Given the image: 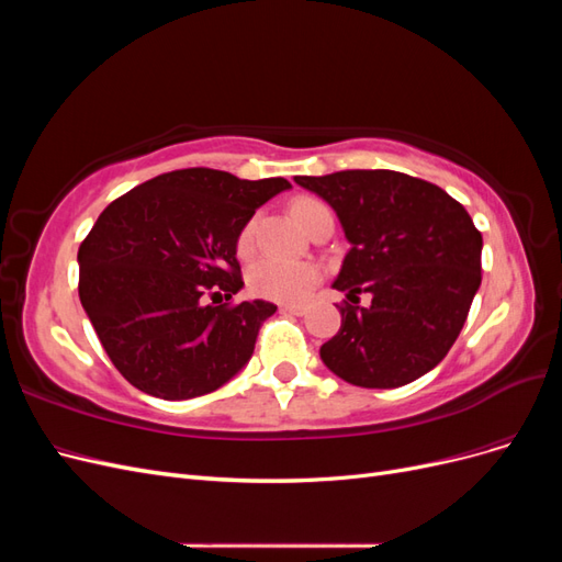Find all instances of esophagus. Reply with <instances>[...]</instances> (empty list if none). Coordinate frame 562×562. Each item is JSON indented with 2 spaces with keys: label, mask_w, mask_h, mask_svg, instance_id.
I'll list each match as a JSON object with an SVG mask.
<instances>
[{
  "label": "esophagus",
  "mask_w": 562,
  "mask_h": 562,
  "mask_svg": "<svg viewBox=\"0 0 562 562\" xmlns=\"http://www.w3.org/2000/svg\"><path fill=\"white\" fill-rule=\"evenodd\" d=\"M279 310L288 312V314H304L302 304H279Z\"/></svg>",
  "instance_id": "obj_1"
}]
</instances>
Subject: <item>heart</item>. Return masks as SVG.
<instances>
[{
	"label": "heart",
	"mask_w": 562,
	"mask_h": 562,
	"mask_svg": "<svg viewBox=\"0 0 562 562\" xmlns=\"http://www.w3.org/2000/svg\"><path fill=\"white\" fill-rule=\"evenodd\" d=\"M291 215L302 229H312L318 220L333 217L330 209L316 196H295L291 201ZM255 232H258V220L250 217L236 236V255L239 258H250L255 250ZM321 281V269L310 260H279L265 258L255 262L248 271V288L252 295L279 300V302H295L307 297L314 285Z\"/></svg>",
	"instance_id": "heart-1"
}]
</instances>
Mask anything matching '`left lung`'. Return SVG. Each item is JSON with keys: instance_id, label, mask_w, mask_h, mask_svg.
Returning a JSON list of instances; mask_svg holds the SVG:
<instances>
[{"instance_id": "obj_1", "label": "left lung", "mask_w": 562, "mask_h": 562, "mask_svg": "<svg viewBox=\"0 0 562 562\" xmlns=\"http://www.w3.org/2000/svg\"><path fill=\"white\" fill-rule=\"evenodd\" d=\"M328 201L347 241L333 283L342 326L321 347L337 378L363 389L411 384L446 359L481 285L483 236L440 187L396 171L295 176ZM373 302L358 307V295Z\"/></svg>"}]
</instances>
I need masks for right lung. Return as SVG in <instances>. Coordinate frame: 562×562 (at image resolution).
Here are the masks:
<instances>
[{
	"label": "right lung",
	"mask_w": 562,
	"mask_h": 562,
	"mask_svg": "<svg viewBox=\"0 0 562 562\" xmlns=\"http://www.w3.org/2000/svg\"><path fill=\"white\" fill-rule=\"evenodd\" d=\"M283 178L182 168L114 199L79 246V300L122 375L149 396L211 394L255 349L271 302L244 288L236 236Z\"/></svg>",
	"instance_id": "right-lung-1"
}]
</instances>
